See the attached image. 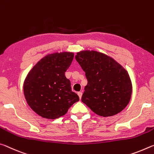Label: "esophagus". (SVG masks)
Here are the masks:
<instances>
[{
  "mask_svg": "<svg viewBox=\"0 0 154 154\" xmlns=\"http://www.w3.org/2000/svg\"><path fill=\"white\" fill-rule=\"evenodd\" d=\"M78 95H79V97H80V99H81V97H82V92H78Z\"/></svg>",
  "mask_w": 154,
  "mask_h": 154,
  "instance_id": "esophagus-1",
  "label": "esophagus"
}]
</instances>
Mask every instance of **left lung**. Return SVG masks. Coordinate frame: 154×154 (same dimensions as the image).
<instances>
[{
	"instance_id": "obj_1",
	"label": "left lung",
	"mask_w": 154,
	"mask_h": 154,
	"mask_svg": "<svg viewBox=\"0 0 154 154\" xmlns=\"http://www.w3.org/2000/svg\"><path fill=\"white\" fill-rule=\"evenodd\" d=\"M75 58L87 79L82 102L101 117L122 112L132 93L127 70L111 57L95 50H82Z\"/></svg>"
}]
</instances>
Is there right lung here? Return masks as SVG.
<instances>
[{
	"mask_svg": "<svg viewBox=\"0 0 154 154\" xmlns=\"http://www.w3.org/2000/svg\"><path fill=\"white\" fill-rule=\"evenodd\" d=\"M74 56L70 52L48 54L28 73L23 85L25 99L42 117L57 119L79 101V95L72 91L70 80L65 75Z\"/></svg>",
	"mask_w": 154,
	"mask_h": 154,
	"instance_id": "right-lung-1",
	"label": "right lung"
}]
</instances>
